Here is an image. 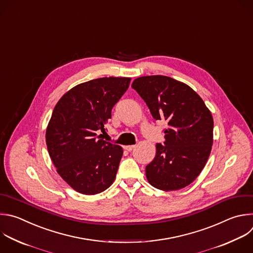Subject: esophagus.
<instances>
[{
  "mask_svg": "<svg viewBox=\"0 0 253 253\" xmlns=\"http://www.w3.org/2000/svg\"><path fill=\"white\" fill-rule=\"evenodd\" d=\"M135 147H136V145H128V146H125V149L130 152V151H132Z\"/></svg>",
  "mask_w": 253,
  "mask_h": 253,
  "instance_id": "obj_1",
  "label": "esophagus"
}]
</instances>
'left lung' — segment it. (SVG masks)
I'll use <instances>...</instances> for the list:
<instances>
[{"instance_id": "1", "label": "left lung", "mask_w": 253, "mask_h": 253, "mask_svg": "<svg viewBox=\"0 0 253 253\" xmlns=\"http://www.w3.org/2000/svg\"><path fill=\"white\" fill-rule=\"evenodd\" d=\"M154 119L165 120L164 145L146 166L150 185L162 191L189 186L201 174L211 151L213 119L203 99L187 84L164 75L142 76L132 83Z\"/></svg>"}]
</instances>
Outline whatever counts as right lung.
Here are the masks:
<instances>
[{"label":"right lung","instance_id":"1","mask_svg":"<svg viewBox=\"0 0 253 253\" xmlns=\"http://www.w3.org/2000/svg\"><path fill=\"white\" fill-rule=\"evenodd\" d=\"M130 80L102 77L78 84L53 109L45 133L47 151L59 176L78 193L99 194L116 178L123 149L97 133L105 132Z\"/></svg>","mask_w":253,"mask_h":253}]
</instances>
